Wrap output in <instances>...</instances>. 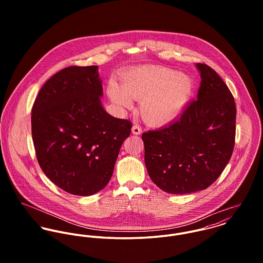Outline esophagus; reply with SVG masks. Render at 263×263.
Here are the masks:
<instances>
[{
    "label": "esophagus",
    "instance_id": "esophagus-1",
    "mask_svg": "<svg viewBox=\"0 0 263 263\" xmlns=\"http://www.w3.org/2000/svg\"><path fill=\"white\" fill-rule=\"evenodd\" d=\"M132 133H133L134 135L139 136V135H141V134H142V128H141L139 125L135 124V125L132 127Z\"/></svg>",
    "mask_w": 263,
    "mask_h": 263
}]
</instances>
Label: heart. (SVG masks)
<instances>
[{
  "label": "heart",
  "instance_id": "b5f03b06",
  "mask_svg": "<svg viewBox=\"0 0 263 263\" xmlns=\"http://www.w3.org/2000/svg\"><path fill=\"white\" fill-rule=\"evenodd\" d=\"M194 80L185 73L161 66H140L121 77V87L110 82L107 94L120 109L141 101L139 111L144 122L162 127L174 122L184 112L194 92Z\"/></svg>",
  "mask_w": 263,
  "mask_h": 263
}]
</instances>
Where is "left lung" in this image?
I'll return each instance as SVG.
<instances>
[{"mask_svg": "<svg viewBox=\"0 0 263 263\" xmlns=\"http://www.w3.org/2000/svg\"><path fill=\"white\" fill-rule=\"evenodd\" d=\"M197 97L174 122L142 136L152 181L172 194L212 185L221 175L235 144L236 105L224 81L204 64Z\"/></svg>", "mask_w": 263, "mask_h": 263, "instance_id": "left-lung-1", "label": "left lung"}]
</instances>
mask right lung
<instances>
[{
    "label": "right lung",
    "mask_w": 263,
    "mask_h": 263,
    "mask_svg": "<svg viewBox=\"0 0 263 263\" xmlns=\"http://www.w3.org/2000/svg\"><path fill=\"white\" fill-rule=\"evenodd\" d=\"M98 66L69 67L42 86L31 130L39 166L63 190L81 196L105 187L132 123L104 109Z\"/></svg>",
    "instance_id": "obj_1"
}]
</instances>
